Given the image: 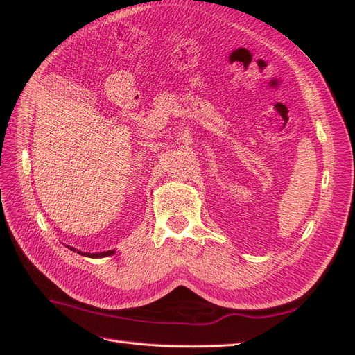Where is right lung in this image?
<instances>
[{
  "label": "right lung",
  "instance_id": "obj_1",
  "mask_svg": "<svg viewBox=\"0 0 355 355\" xmlns=\"http://www.w3.org/2000/svg\"><path fill=\"white\" fill-rule=\"evenodd\" d=\"M69 247V245H68ZM71 250H73V252H77V249H73V247H69ZM78 253L80 254H83V256H87V257H105V256H111V254H114L115 253V250H108V252H101V253H83V252H80L78 250Z\"/></svg>",
  "mask_w": 355,
  "mask_h": 355
}]
</instances>
